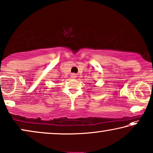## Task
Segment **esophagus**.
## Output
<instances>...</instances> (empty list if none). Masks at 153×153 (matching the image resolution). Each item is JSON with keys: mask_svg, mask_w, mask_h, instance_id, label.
I'll use <instances>...</instances> for the list:
<instances>
[{"mask_svg": "<svg viewBox=\"0 0 153 153\" xmlns=\"http://www.w3.org/2000/svg\"><path fill=\"white\" fill-rule=\"evenodd\" d=\"M71 76L72 78H75V77H76V75L75 74H72L71 75Z\"/></svg>", "mask_w": 153, "mask_h": 153, "instance_id": "esophagus-1", "label": "esophagus"}]
</instances>
